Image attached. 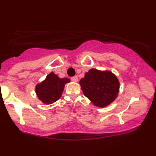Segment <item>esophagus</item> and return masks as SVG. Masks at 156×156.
Masks as SVG:
<instances>
[{
	"instance_id": "1",
	"label": "esophagus",
	"mask_w": 156,
	"mask_h": 156,
	"mask_svg": "<svg viewBox=\"0 0 156 156\" xmlns=\"http://www.w3.org/2000/svg\"><path fill=\"white\" fill-rule=\"evenodd\" d=\"M71 80L72 81V82H76L78 81V77L76 76H72V77H71Z\"/></svg>"
}]
</instances>
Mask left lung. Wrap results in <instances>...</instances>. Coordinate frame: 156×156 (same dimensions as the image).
<instances>
[{
    "instance_id": "left-lung-1",
    "label": "left lung",
    "mask_w": 156,
    "mask_h": 156,
    "mask_svg": "<svg viewBox=\"0 0 156 156\" xmlns=\"http://www.w3.org/2000/svg\"><path fill=\"white\" fill-rule=\"evenodd\" d=\"M80 84L85 97L98 107H105L116 99L119 81L110 71L91 69L81 79Z\"/></svg>"
}]
</instances>
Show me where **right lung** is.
<instances>
[{
  "label": "right lung",
  "mask_w": 156,
  "mask_h": 156,
  "mask_svg": "<svg viewBox=\"0 0 156 156\" xmlns=\"http://www.w3.org/2000/svg\"><path fill=\"white\" fill-rule=\"evenodd\" d=\"M69 82V79L59 78L52 72L47 76L45 80L36 85V94L42 103L51 104L62 97L65 84Z\"/></svg>",
  "instance_id": "1"
}]
</instances>
